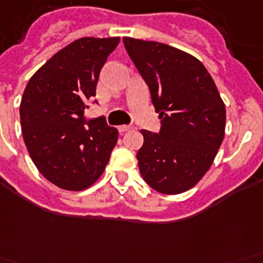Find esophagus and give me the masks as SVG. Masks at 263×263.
Wrapping results in <instances>:
<instances>
[{"mask_svg":"<svg viewBox=\"0 0 263 263\" xmlns=\"http://www.w3.org/2000/svg\"><path fill=\"white\" fill-rule=\"evenodd\" d=\"M131 128H132L131 125H120V126H118V131H120V132H121V134H122V132L129 131Z\"/></svg>","mask_w":263,"mask_h":263,"instance_id":"34e87169","label":"esophagus"}]
</instances>
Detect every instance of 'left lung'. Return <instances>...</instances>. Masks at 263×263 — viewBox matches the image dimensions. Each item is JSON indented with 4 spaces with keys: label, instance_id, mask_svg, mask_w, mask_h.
<instances>
[{
    "label": "left lung",
    "instance_id": "obj_1",
    "mask_svg": "<svg viewBox=\"0 0 263 263\" xmlns=\"http://www.w3.org/2000/svg\"><path fill=\"white\" fill-rule=\"evenodd\" d=\"M151 90L160 131L142 129L139 171L161 194H181L209 170L226 128V107L211 73L191 54L157 42L122 39Z\"/></svg>",
    "mask_w": 263,
    "mask_h": 263
}]
</instances>
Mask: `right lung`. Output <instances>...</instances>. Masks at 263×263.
<instances>
[{"mask_svg":"<svg viewBox=\"0 0 263 263\" xmlns=\"http://www.w3.org/2000/svg\"><path fill=\"white\" fill-rule=\"evenodd\" d=\"M118 43L120 37L78 39L54 54L23 92L19 112L25 145L39 171L62 190L92 185L116 146L118 131L104 116L86 120L85 108Z\"/></svg>","mask_w":263,"mask_h":263,"instance_id":"obj_1","label":"right lung"}]
</instances>
